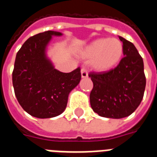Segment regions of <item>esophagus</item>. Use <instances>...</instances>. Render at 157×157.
I'll use <instances>...</instances> for the list:
<instances>
[{
  "label": "esophagus",
  "mask_w": 157,
  "mask_h": 157,
  "mask_svg": "<svg viewBox=\"0 0 157 157\" xmlns=\"http://www.w3.org/2000/svg\"><path fill=\"white\" fill-rule=\"evenodd\" d=\"M81 76H82V78H86L88 77V73H87L86 69L82 68L81 70Z\"/></svg>",
  "instance_id": "1"
}]
</instances>
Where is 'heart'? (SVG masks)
Here are the masks:
<instances>
[{"instance_id":"b5f03b06","label":"heart","mask_w":157,"mask_h":157,"mask_svg":"<svg viewBox=\"0 0 157 157\" xmlns=\"http://www.w3.org/2000/svg\"><path fill=\"white\" fill-rule=\"evenodd\" d=\"M123 44L118 39H96L86 45L80 52L82 58L91 60V68L98 72H106L120 62L123 55Z\"/></svg>"}]
</instances>
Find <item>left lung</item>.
<instances>
[{"instance_id": "obj_1", "label": "left lung", "mask_w": 157, "mask_h": 157, "mask_svg": "<svg viewBox=\"0 0 157 157\" xmlns=\"http://www.w3.org/2000/svg\"><path fill=\"white\" fill-rule=\"evenodd\" d=\"M125 57L116 68L107 72H91V109L100 117L122 118L139 107L144 97L146 78L144 61L131 42L119 36Z\"/></svg>"}]
</instances>
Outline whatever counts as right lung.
Wrapping results in <instances>:
<instances>
[{
  "mask_svg": "<svg viewBox=\"0 0 157 157\" xmlns=\"http://www.w3.org/2000/svg\"><path fill=\"white\" fill-rule=\"evenodd\" d=\"M52 36L62 34L48 31L30 37L17 52L12 75L17 101L27 113L38 118L62 113L69 94L81 80L79 67L62 73L47 57L46 49Z\"/></svg>",
  "mask_w": 157,
  "mask_h": 157,
  "instance_id": "right-lung-1",
  "label": "right lung"
}]
</instances>
